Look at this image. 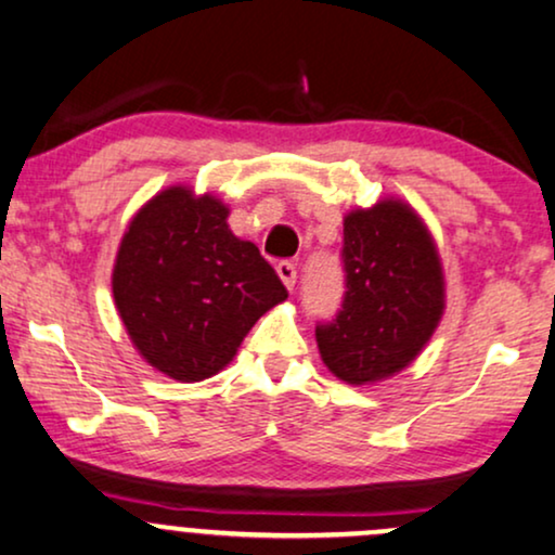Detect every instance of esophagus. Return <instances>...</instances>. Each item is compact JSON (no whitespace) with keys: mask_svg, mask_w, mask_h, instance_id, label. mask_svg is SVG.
Wrapping results in <instances>:
<instances>
[{"mask_svg":"<svg viewBox=\"0 0 555 555\" xmlns=\"http://www.w3.org/2000/svg\"><path fill=\"white\" fill-rule=\"evenodd\" d=\"M276 273H279V279H282V282H284L286 289H292L294 282H297V266H294L292 261L279 263L276 266Z\"/></svg>","mask_w":555,"mask_h":555,"instance_id":"esophagus-1","label":"esophagus"}]
</instances>
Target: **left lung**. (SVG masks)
<instances>
[{
    "label": "left lung",
    "instance_id": "obj_1",
    "mask_svg": "<svg viewBox=\"0 0 555 555\" xmlns=\"http://www.w3.org/2000/svg\"><path fill=\"white\" fill-rule=\"evenodd\" d=\"M343 310L314 338L330 374L363 387L423 353L443 318L446 276L423 217L397 196L343 217Z\"/></svg>",
    "mask_w": 555,
    "mask_h": 555
}]
</instances>
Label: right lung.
Returning <instances> with one entry per match:
<instances>
[{
	"label": "right lung",
	"instance_id": "right-lung-1",
	"mask_svg": "<svg viewBox=\"0 0 555 555\" xmlns=\"http://www.w3.org/2000/svg\"><path fill=\"white\" fill-rule=\"evenodd\" d=\"M215 194L173 184L132 215L112 269V297L145 363L177 382L215 376L286 289L256 243L228 225Z\"/></svg>",
	"mask_w": 555,
	"mask_h": 555
}]
</instances>
